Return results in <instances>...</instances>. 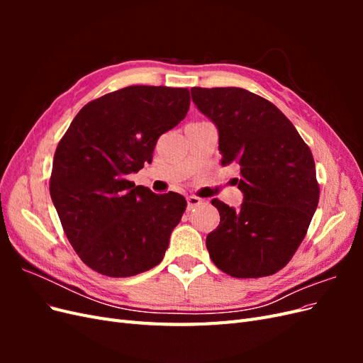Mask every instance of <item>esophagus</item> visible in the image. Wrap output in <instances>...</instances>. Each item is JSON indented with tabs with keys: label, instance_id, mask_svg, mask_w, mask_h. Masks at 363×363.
Returning a JSON list of instances; mask_svg holds the SVG:
<instances>
[{
	"label": "esophagus",
	"instance_id": "1",
	"mask_svg": "<svg viewBox=\"0 0 363 363\" xmlns=\"http://www.w3.org/2000/svg\"><path fill=\"white\" fill-rule=\"evenodd\" d=\"M186 201H188V211H192V208L204 204V201L201 199H199V196H195V195L188 196V199H186Z\"/></svg>",
	"mask_w": 363,
	"mask_h": 363
}]
</instances>
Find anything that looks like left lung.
Returning a JSON list of instances; mask_svg holds the SVG:
<instances>
[{"label":"left lung","mask_w":363,"mask_h":363,"mask_svg":"<svg viewBox=\"0 0 363 363\" xmlns=\"http://www.w3.org/2000/svg\"><path fill=\"white\" fill-rule=\"evenodd\" d=\"M218 128L223 163L240 167L239 208L218 199L221 221L206 238L212 262L238 279L280 271L306 236L320 200L313 156L279 108L242 87H192Z\"/></svg>","instance_id":"1"}]
</instances>
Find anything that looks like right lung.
Listing matches in <instances>:
<instances>
[{"mask_svg": "<svg viewBox=\"0 0 363 363\" xmlns=\"http://www.w3.org/2000/svg\"><path fill=\"white\" fill-rule=\"evenodd\" d=\"M189 104L183 87L128 86L87 103L59 142L51 200L75 252L94 271L131 277L162 262L186 200L127 177L152 160L159 136Z\"/></svg>", "mask_w": 363, "mask_h": 363, "instance_id": "add662e5", "label": "right lung"}]
</instances>
